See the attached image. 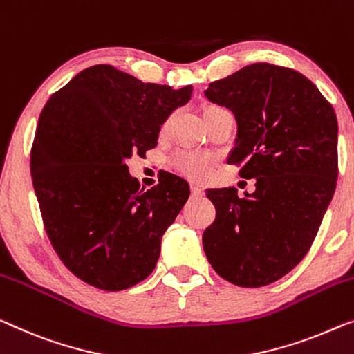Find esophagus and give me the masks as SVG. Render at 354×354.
Returning <instances> with one entry per match:
<instances>
[{
	"instance_id": "34e87169",
	"label": "esophagus",
	"mask_w": 354,
	"mask_h": 354,
	"mask_svg": "<svg viewBox=\"0 0 354 354\" xmlns=\"http://www.w3.org/2000/svg\"><path fill=\"white\" fill-rule=\"evenodd\" d=\"M192 195L195 198H200L203 197V189L200 186H192Z\"/></svg>"
}]
</instances>
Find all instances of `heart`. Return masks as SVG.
Listing matches in <instances>:
<instances>
[{
  "label": "heart",
  "mask_w": 354,
  "mask_h": 354,
  "mask_svg": "<svg viewBox=\"0 0 354 354\" xmlns=\"http://www.w3.org/2000/svg\"><path fill=\"white\" fill-rule=\"evenodd\" d=\"M213 159L208 154H202V152H179L175 157L176 168L184 175L194 179H203L208 175V170L211 167Z\"/></svg>",
  "instance_id": "obj_1"
}]
</instances>
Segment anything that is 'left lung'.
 Segmentation results:
<instances>
[{
    "instance_id": "left-lung-1",
    "label": "left lung",
    "mask_w": 354,
    "mask_h": 354,
    "mask_svg": "<svg viewBox=\"0 0 354 354\" xmlns=\"http://www.w3.org/2000/svg\"><path fill=\"white\" fill-rule=\"evenodd\" d=\"M211 103L232 111L235 147L227 162L256 191L208 189L216 219L203 250L219 277L267 286L304 259L335 191L337 118L318 87L291 68L252 63L211 82Z\"/></svg>"
}]
</instances>
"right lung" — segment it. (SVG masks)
I'll list each match as a JSON object with an SVG mask.
<instances>
[{
  "label": "right lung",
  "mask_w": 354,
  "mask_h": 354,
  "mask_svg": "<svg viewBox=\"0 0 354 354\" xmlns=\"http://www.w3.org/2000/svg\"><path fill=\"white\" fill-rule=\"evenodd\" d=\"M191 95L192 86L173 91L95 65L42 108L31 147L42 221L62 262L91 286L122 291L154 270L189 184L167 173L145 191L125 160L156 147L160 125Z\"/></svg>",
  "instance_id": "add662e5"
}]
</instances>
